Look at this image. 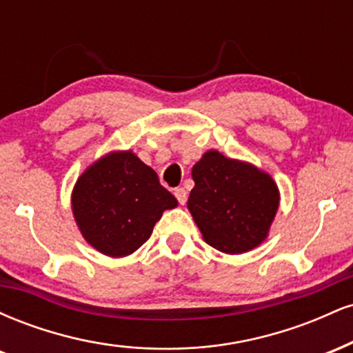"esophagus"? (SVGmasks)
<instances>
[{
  "label": "esophagus",
  "mask_w": 353,
  "mask_h": 353,
  "mask_svg": "<svg viewBox=\"0 0 353 353\" xmlns=\"http://www.w3.org/2000/svg\"><path fill=\"white\" fill-rule=\"evenodd\" d=\"M174 196H176V199L179 201V204L184 205L185 201H188V190H185L184 188H177V189H174Z\"/></svg>",
  "instance_id": "1"
}]
</instances>
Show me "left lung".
I'll list each match as a JSON object with an SVG mask.
<instances>
[{
    "label": "left lung",
    "instance_id": "1",
    "mask_svg": "<svg viewBox=\"0 0 353 353\" xmlns=\"http://www.w3.org/2000/svg\"><path fill=\"white\" fill-rule=\"evenodd\" d=\"M192 179L188 208L209 245L242 254L264 241L279 209L269 174L209 151L192 168Z\"/></svg>",
    "mask_w": 353,
    "mask_h": 353
}]
</instances>
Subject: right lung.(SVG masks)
Instances as JSON below:
<instances>
[{
	"label": "right lung",
	"instance_id": "obj_1",
	"mask_svg": "<svg viewBox=\"0 0 353 353\" xmlns=\"http://www.w3.org/2000/svg\"><path fill=\"white\" fill-rule=\"evenodd\" d=\"M177 199L157 174L131 151L112 152L92 164L72 190L81 234L99 252L124 257L139 249L154 224Z\"/></svg>",
	"mask_w": 353,
	"mask_h": 353
}]
</instances>
